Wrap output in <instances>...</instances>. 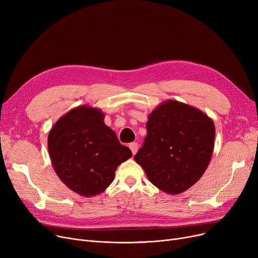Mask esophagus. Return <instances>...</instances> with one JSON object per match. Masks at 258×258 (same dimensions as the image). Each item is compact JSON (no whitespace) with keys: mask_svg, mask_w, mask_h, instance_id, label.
<instances>
[{"mask_svg":"<svg viewBox=\"0 0 258 258\" xmlns=\"http://www.w3.org/2000/svg\"><path fill=\"white\" fill-rule=\"evenodd\" d=\"M130 148H131V151H132V153H133V155H135L136 154L137 152H138V143L137 142H132V143H130Z\"/></svg>","mask_w":258,"mask_h":258,"instance_id":"1","label":"esophagus"}]
</instances>
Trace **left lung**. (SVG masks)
<instances>
[{"label":"left lung","mask_w":258,"mask_h":258,"mask_svg":"<svg viewBox=\"0 0 258 258\" xmlns=\"http://www.w3.org/2000/svg\"><path fill=\"white\" fill-rule=\"evenodd\" d=\"M147 136L134 159L148 180L170 195L197 183L214 146L213 121L196 107L168 100L148 116Z\"/></svg>","instance_id":"obj_1"}]
</instances>
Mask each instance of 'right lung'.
<instances>
[{"mask_svg":"<svg viewBox=\"0 0 258 258\" xmlns=\"http://www.w3.org/2000/svg\"><path fill=\"white\" fill-rule=\"evenodd\" d=\"M97 108L78 106L56 122L48 136L54 170L71 190L84 197L110 186L119 164L132 157Z\"/></svg>","mask_w":258,"mask_h":258,"instance_id":"right-lung-1","label":"right lung"}]
</instances>
